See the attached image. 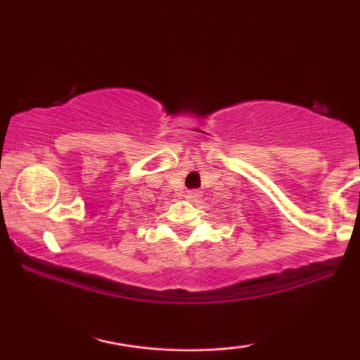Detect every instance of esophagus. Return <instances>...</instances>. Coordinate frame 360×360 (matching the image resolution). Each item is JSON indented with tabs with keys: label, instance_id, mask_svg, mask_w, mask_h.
Wrapping results in <instances>:
<instances>
[{
	"label": "esophagus",
	"instance_id": "1",
	"mask_svg": "<svg viewBox=\"0 0 360 360\" xmlns=\"http://www.w3.org/2000/svg\"><path fill=\"white\" fill-rule=\"evenodd\" d=\"M198 196H200V193H198V191H188V193H186V198H188V200H196Z\"/></svg>",
	"mask_w": 360,
	"mask_h": 360
}]
</instances>
